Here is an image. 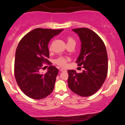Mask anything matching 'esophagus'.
<instances>
[{
	"mask_svg": "<svg viewBox=\"0 0 125 125\" xmlns=\"http://www.w3.org/2000/svg\"><path fill=\"white\" fill-rule=\"evenodd\" d=\"M61 72H66V70L64 68H61Z\"/></svg>",
	"mask_w": 125,
	"mask_h": 125,
	"instance_id": "34e87169",
	"label": "esophagus"
}]
</instances>
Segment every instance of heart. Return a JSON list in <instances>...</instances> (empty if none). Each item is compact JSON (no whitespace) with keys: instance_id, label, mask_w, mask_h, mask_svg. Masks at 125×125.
Listing matches in <instances>:
<instances>
[{"instance_id":"obj_1","label":"heart","mask_w":125,"mask_h":125,"mask_svg":"<svg viewBox=\"0 0 125 125\" xmlns=\"http://www.w3.org/2000/svg\"><path fill=\"white\" fill-rule=\"evenodd\" d=\"M74 42V39L71 37H68L67 38V43L69 42ZM68 61V59L66 58H64V57H59V58L57 59L56 60L55 62L58 65L60 66H64L66 65L67 62Z\"/></svg>"}]
</instances>
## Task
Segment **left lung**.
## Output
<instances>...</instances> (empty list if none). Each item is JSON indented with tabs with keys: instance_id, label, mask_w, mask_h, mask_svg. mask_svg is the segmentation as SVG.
Instances as JSON below:
<instances>
[{
	"instance_id": "left-lung-1",
	"label": "left lung",
	"mask_w": 125,
	"mask_h": 125,
	"mask_svg": "<svg viewBox=\"0 0 125 125\" xmlns=\"http://www.w3.org/2000/svg\"><path fill=\"white\" fill-rule=\"evenodd\" d=\"M81 41V51L76 63L84 70L77 73L67 71L68 86L73 92L83 97L92 95L104 84L107 74L108 59L106 49L102 39L88 28L72 29Z\"/></svg>"
}]
</instances>
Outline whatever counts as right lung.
I'll return each mask as SVG.
<instances>
[{"label":"right lung","instance_id":"right-lung-1","mask_svg":"<svg viewBox=\"0 0 125 125\" xmlns=\"http://www.w3.org/2000/svg\"><path fill=\"white\" fill-rule=\"evenodd\" d=\"M63 29L37 28L28 33L19 43L15 53L14 73L21 91L34 99L47 97L54 89L59 70L48 59L50 40ZM46 63L50 65L45 74L40 71Z\"/></svg>","mask_w":125,"mask_h":125}]
</instances>
